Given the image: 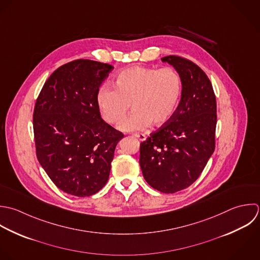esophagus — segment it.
Returning <instances> with one entry per match:
<instances>
[{
  "instance_id": "1",
  "label": "esophagus",
  "mask_w": 260,
  "mask_h": 260,
  "mask_svg": "<svg viewBox=\"0 0 260 260\" xmlns=\"http://www.w3.org/2000/svg\"><path fill=\"white\" fill-rule=\"evenodd\" d=\"M134 137L139 139L140 141H145L146 140V135H144V134H134Z\"/></svg>"
}]
</instances>
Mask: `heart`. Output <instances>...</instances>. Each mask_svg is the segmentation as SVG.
Segmentation results:
<instances>
[{"label":"heart","instance_id":"obj_1","mask_svg":"<svg viewBox=\"0 0 260 260\" xmlns=\"http://www.w3.org/2000/svg\"><path fill=\"white\" fill-rule=\"evenodd\" d=\"M114 85L115 89L107 85L99 89L97 103L110 124L121 123L133 104L135 112L120 125L124 132L142 131L151 123L167 124L176 113L182 95V79L173 68L132 66L116 75Z\"/></svg>","mask_w":260,"mask_h":260}]
</instances>
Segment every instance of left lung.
<instances>
[{
    "mask_svg": "<svg viewBox=\"0 0 260 260\" xmlns=\"http://www.w3.org/2000/svg\"><path fill=\"white\" fill-rule=\"evenodd\" d=\"M182 79V95L173 118L140 145V165L146 181L164 193L190 186L215 151L217 101L206 73L178 55L161 58Z\"/></svg>",
    "mask_w": 260,
    "mask_h": 260,
    "instance_id": "8db88e82",
    "label": "left lung"
}]
</instances>
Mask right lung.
<instances>
[{"label": "right lung", "instance_id": "obj_1", "mask_svg": "<svg viewBox=\"0 0 260 260\" xmlns=\"http://www.w3.org/2000/svg\"><path fill=\"white\" fill-rule=\"evenodd\" d=\"M112 66L76 59L56 69L34 106L33 132L38 162L57 188L86 198L107 182L123 134L100 115L97 93Z\"/></svg>", "mask_w": 260, "mask_h": 260}]
</instances>
